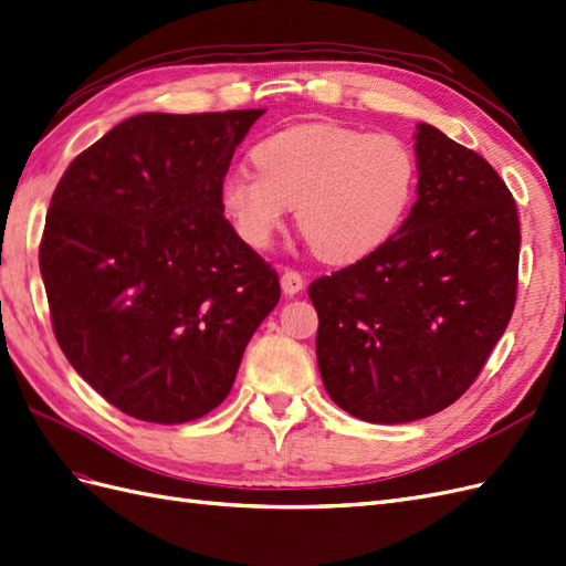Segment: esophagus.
<instances>
[{"instance_id": "esophagus-1", "label": "esophagus", "mask_w": 566, "mask_h": 566, "mask_svg": "<svg viewBox=\"0 0 566 566\" xmlns=\"http://www.w3.org/2000/svg\"><path fill=\"white\" fill-rule=\"evenodd\" d=\"M280 284H282V292L286 296H294L303 289V277L296 270H284L282 277H280Z\"/></svg>"}]
</instances>
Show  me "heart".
<instances>
[{
	"mask_svg": "<svg viewBox=\"0 0 566 566\" xmlns=\"http://www.w3.org/2000/svg\"><path fill=\"white\" fill-rule=\"evenodd\" d=\"M253 171L222 181L220 200L239 239L265 251L289 208L311 249L332 265L358 263L397 234L413 206L418 159L389 132L311 122L253 145Z\"/></svg>",
	"mask_w": 566,
	"mask_h": 566,
	"instance_id": "b5f03b06",
	"label": "heart"
}]
</instances>
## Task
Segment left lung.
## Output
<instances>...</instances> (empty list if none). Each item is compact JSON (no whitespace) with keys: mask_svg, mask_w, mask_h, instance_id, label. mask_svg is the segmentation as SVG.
<instances>
[{"mask_svg":"<svg viewBox=\"0 0 566 566\" xmlns=\"http://www.w3.org/2000/svg\"><path fill=\"white\" fill-rule=\"evenodd\" d=\"M418 200L380 251L315 280L327 395L368 423L447 409L481 375L516 303L518 214L485 159L418 124Z\"/></svg>","mask_w":566,"mask_h":566,"instance_id":"left-lung-1","label":"left lung"}]
</instances>
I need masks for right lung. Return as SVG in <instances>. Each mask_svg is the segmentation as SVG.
<instances>
[{
    "instance_id": "right-lung-1",
    "label": "right lung",
    "mask_w": 566,
    "mask_h": 566,
    "mask_svg": "<svg viewBox=\"0 0 566 566\" xmlns=\"http://www.w3.org/2000/svg\"><path fill=\"white\" fill-rule=\"evenodd\" d=\"M265 109L148 112L83 150L40 241L52 329L112 407L186 423L220 407L280 280L222 210L237 145Z\"/></svg>"
}]
</instances>
